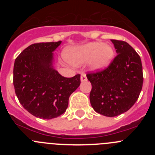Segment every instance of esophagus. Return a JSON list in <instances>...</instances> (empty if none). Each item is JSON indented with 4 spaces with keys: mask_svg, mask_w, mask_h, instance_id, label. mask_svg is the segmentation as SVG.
<instances>
[{
    "mask_svg": "<svg viewBox=\"0 0 155 155\" xmlns=\"http://www.w3.org/2000/svg\"><path fill=\"white\" fill-rule=\"evenodd\" d=\"M81 81L82 82L87 81V77H86V74L84 73H82L81 75Z\"/></svg>",
    "mask_w": 155,
    "mask_h": 155,
    "instance_id": "obj_1",
    "label": "esophagus"
}]
</instances>
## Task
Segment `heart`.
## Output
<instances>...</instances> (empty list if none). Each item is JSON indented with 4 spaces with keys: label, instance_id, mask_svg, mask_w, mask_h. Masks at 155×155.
Segmentation results:
<instances>
[{
    "label": "heart",
    "instance_id": "heart-1",
    "mask_svg": "<svg viewBox=\"0 0 155 155\" xmlns=\"http://www.w3.org/2000/svg\"><path fill=\"white\" fill-rule=\"evenodd\" d=\"M115 50L110 45L102 42H87L80 46L68 48L65 57L76 65H81L91 61V67L94 71H102L113 62Z\"/></svg>",
    "mask_w": 155,
    "mask_h": 155
}]
</instances>
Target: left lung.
Returning <instances> with one entry per match:
<instances>
[{"label":"left lung","instance_id":"1","mask_svg":"<svg viewBox=\"0 0 155 155\" xmlns=\"http://www.w3.org/2000/svg\"><path fill=\"white\" fill-rule=\"evenodd\" d=\"M117 56L106 69L87 74L90 102L95 112L109 117L125 113L137 102L143 85L140 57L127 42L112 39Z\"/></svg>","mask_w":155,"mask_h":155}]
</instances>
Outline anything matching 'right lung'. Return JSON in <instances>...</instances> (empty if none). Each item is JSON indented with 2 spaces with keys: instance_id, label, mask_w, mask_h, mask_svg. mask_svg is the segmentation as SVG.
<instances>
[{
  "instance_id": "add662e5",
  "label": "right lung",
  "mask_w": 155,
  "mask_h": 155,
  "mask_svg": "<svg viewBox=\"0 0 155 155\" xmlns=\"http://www.w3.org/2000/svg\"><path fill=\"white\" fill-rule=\"evenodd\" d=\"M61 41L31 44L15 59L13 84L19 102L28 113L44 120L65 113L81 75L64 78L53 68V52Z\"/></svg>"
}]
</instances>
